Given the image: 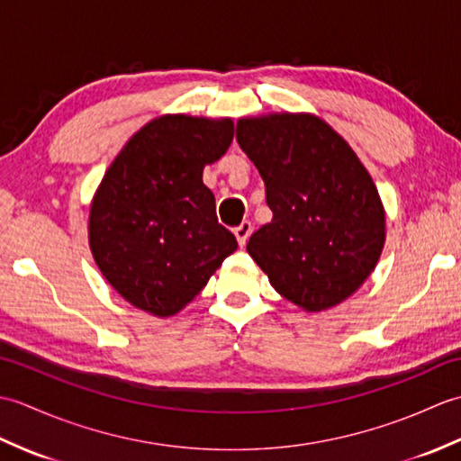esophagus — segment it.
Masks as SVG:
<instances>
[{
  "label": "esophagus",
  "instance_id": "34e87169",
  "mask_svg": "<svg viewBox=\"0 0 461 461\" xmlns=\"http://www.w3.org/2000/svg\"><path fill=\"white\" fill-rule=\"evenodd\" d=\"M251 231H253V225H251V221H241L236 230H233V233H236V238H238V243L240 246L243 248L248 243V240H249V236H251Z\"/></svg>",
  "mask_w": 461,
  "mask_h": 461
}]
</instances>
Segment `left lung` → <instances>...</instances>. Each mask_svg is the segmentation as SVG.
Segmentation results:
<instances>
[{
  "label": "left lung",
  "instance_id": "left-lung-1",
  "mask_svg": "<svg viewBox=\"0 0 461 461\" xmlns=\"http://www.w3.org/2000/svg\"><path fill=\"white\" fill-rule=\"evenodd\" d=\"M236 139L266 182L273 212L248 253L297 307L339 305L368 279L384 248V208L370 174L315 114L240 119Z\"/></svg>",
  "mask_w": 461,
  "mask_h": 461
}]
</instances>
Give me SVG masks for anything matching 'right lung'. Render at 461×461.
Wrapping results in <instances>:
<instances>
[{"instance_id":"obj_1","label":"right lung","mask_w":461,"mask_h":461,"mask_svg":"<svg viewBox=\"0 0 461 461\" xmlns=\"http://www.w3.org/2000/svg\"><path fill=\"white\" fill-rule=\"evenodd\" d=\"M231 140V119L164 114L106 170L91 203L89 246L104 279L136 309L176 315L238 249L202 180Z\"/></svg>"}]
</instances>
